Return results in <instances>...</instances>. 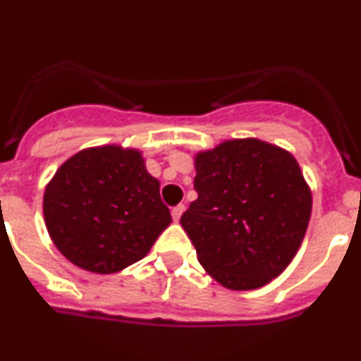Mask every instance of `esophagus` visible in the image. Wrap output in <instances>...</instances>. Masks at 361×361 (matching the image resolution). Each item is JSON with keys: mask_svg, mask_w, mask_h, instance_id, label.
Listing matches in <instances>:
<instances>
[{"mask_svg": "<svg viewBox=\"0 0 361 361\" xmlns=\"http://www.w3.org/2000/svg\"><path fill=\"white\" fill-rule=\"evenodd\" d=\"M183 212H185V204H178V207H174L173 210H171V214H173L174 222L180 221V217H181V214H183Z\"/></svg>", "mask_w": 361, "mask_h": 361, "instance_id": "34e87169", "label": "esophagus"}]
</instances>
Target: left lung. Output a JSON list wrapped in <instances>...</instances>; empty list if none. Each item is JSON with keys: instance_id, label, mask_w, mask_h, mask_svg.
I'll return each mask as SVG.
<instances>
[{"instance_id": "8db88e82", "label": "left lung", "mask_w": 361, "mask_h": 361, "mask_svg": "<svg viewBox=\"0 0 361 361\" xmlns=\"http://www.w3.org/2000/svg\"><path fill=\"white\" fill-rule=\"evenodd\" d=\"M194 165L197 200L180 222L197 260L222 287H264L288 267L312 215L298 160L260 139H233L197 153Z\"/></svg>"}]
</instances>
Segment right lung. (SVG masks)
Wrapping results in <instances>:
<instances>
[{
    "label": "right lung",
    "instance_id": "add662e5",
    "mask_svg": "<svg viewBox=\"0 0 361 361\" xmlns=\"http://www.w3.org/2000/svg\"><path fill=\"white\" fill-rule=\"evenodd\" d=\"M42 210L56 249L96 274L142 260L173 222L142 153L116 144L67 158L46 185Z\"/></svg>",
    "mask_w": 361,
    "mask_h": 361
}]
</instances>
